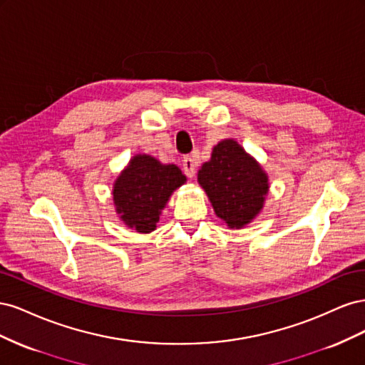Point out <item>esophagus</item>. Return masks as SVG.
<instances>
[{
    "label": "esophagus",
    "instance_id": "obj_1",
    "mask_svg": "<svg viewBox=\"0 0 365 365\" xmlns=\"http://www.w3.org/2000/svg\"><path fill=\"white\" fill-rule=\"evenodd\" d=\"M182 169H184V173L189 176V178H193L195 170H196V161H195V158L184 157V160H182Z\"/></svg>",
    "mask_w": 365,
    "mask_h": 365
}]
</instances>
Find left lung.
Listing matches in <instances>:
<instances>
[{
  "mask_svg": "<svg viewBox=\"0 0 365 365\" xmlns=\"http://www.w3.org/2000/svg\"><path fill=\"white\" fill-rule=\"evenodd\" d=\"M215 213L228 228H244L263 208L268 195V175L237 141L222 140L212 158L197 172Z\"/></svg>",
  "mask_w": 365,
  "mask_h": 365,
  "instance_id": "left-lung-1",
  "label": "left lung"
}]
</instances>
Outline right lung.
Listing matches in <instances>:
<instances>
[{
    "mask_svg": "<svg viewBox=\"0 0 365 365\" xmlns=\"http://www.w3.org/2000/svg\"><path fill=\"white\" fill-rule=\"evenodd\" d=\"M185 181L175 164H163L146 153H138L114 182L115 212L137 233H150L157 228L161 210L173 190Z\"/></svg>",
    "mask_w": 365,
    "mask_h": 365,
    "instance_id": "add662e5",
    "label": "right lung"
}]
</instances>
